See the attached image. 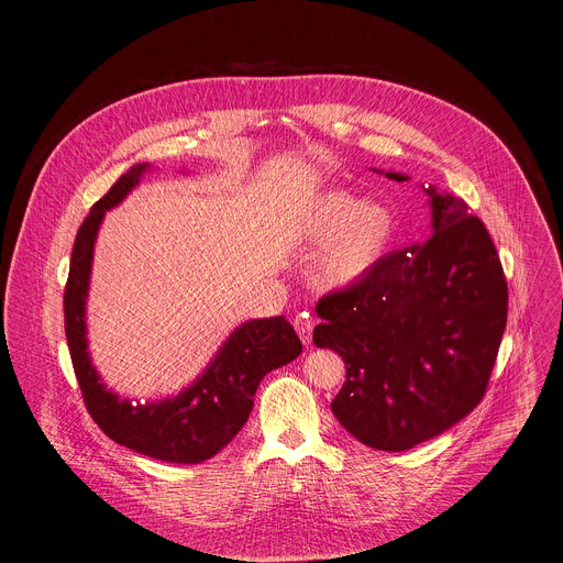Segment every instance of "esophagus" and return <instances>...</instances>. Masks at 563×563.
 <instances>
[{
	"label": "esophagus",
	"mask_w": 563,
	"mask_h": 563,
	"mask_svg": "<svg viewBox=\"0 0 563 563\" xmlns=\"http://www.w3.org/2000/svg\"><path fill=\"white\" fill-rule=\"evenodd\" d=\"M294 330H296V334L300 336V341H302L305 345H309V343H311V330H313V323H311V318H307V313H300V316H296V318H294Z\"/></svg>",
	"instance_id": "obj_1"
}]
</instances>
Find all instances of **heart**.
Instances as JSON below:
<instances>
[{
    "label": "heart",
    "mask_w": 563,
    "mask_h": 563,
    "mask_svg": "<svg viewBox=\"0 0 563 563\" xmlns=\"http://www.w3.org/2000/svg\"><path fill=\"white\" fill-rule=\"evenodd\" d=\"M394 233V216L380 202H361L347 191L318 196L305 218L309 243H332L320 258V276L332 287L358 280L385 252Z\"/></svg>",
    "instance_id": "heart-1"
}]
</instances>
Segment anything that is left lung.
<instances>
[{"instance_id":"8db88e82","label":"left lung","mask_w":563,"mask_h":563,"mask_svg":"<svg viewBox=\"0 0 563 563\" xmlns=\"http://www.w3.org/2000/svg\"><path fill=\"white\" fill-rule=\"evenodd\" d=\"M426 194L432 235L316 305V347L345 361L332 412L374 450H410L465 419L486 394L506 330L508 283L486 224L461 198Z\"/></svg>"}]
</instances>
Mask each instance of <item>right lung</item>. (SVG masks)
Listing matches in <instances>:
<instances>
[{"mask_svg": "<svg viewBox=\"0 0 563 563\" xmlns=\"http://www.w3.org/2000/svg\"><path fill=\"white\" fill-rule=\"evenodd\" d=\"M148 169L146 163L133 165L93 205L75 235L64 289L66 341L87 410L109 439L157 461L202 463L247 423L265 374L291 363L302 352V343L285 316L256 318L238 325L205 372L176 396L142 406L107 389L87 350V296L96 238L104 213L118 207Z\"/></svg>", "mask_w": 563, "mask_h": 563, "instance_id": "1", "label": "right lung"}]
</instances>
